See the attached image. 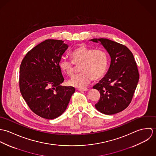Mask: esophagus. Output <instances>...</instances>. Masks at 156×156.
<instances>
[{"instance_id": "1", "label": "esophagus", "mask_w": 156, "mask_h": 156, "mask_svg": "<svg viewBox=\"0 0 156 156\" xmlns=\"http://www.w3.org/2000/svg\"><path fill=\"white\" fill-rule=\"evenodd\" d=\"M78 90H80V91H87L89 89L88 88H79V89H78Z\"/></svg>"}]
</instances>
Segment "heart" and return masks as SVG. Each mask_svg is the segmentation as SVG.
Returning a JSON list of instances; mask_svg holds the SVG:
<instances>
[{"mask_svg":"<svg viewBox=\"0 0 156 156\" xmlns=\"http://www.w3.org/2000/svg\"><path fill=\"white\" fill-rule=\"evenodd\" d=\"M73 60L62 58L59 61L61 69L69 76L74 74L76 65L80 66L81 74L73 77L69 85L77 88L87 87L93 79L97 80L106 74L109 66V57L103 48H94L82 45L71 52Z\"/></svg>","mask_w":156,"mask_h":156,"instance_id":"obj_1","label":"heart"}]
</instances>
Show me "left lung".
<instances>
[{
  "mask_svg": "<svg viewBox=\"0 0 156 156\" xmlns=\"http://www.w3.org/2000/svg\"><path fill=\"white\" fill-rule=\"evenodd\" d=\"M109 53L111 62L106 76L93 87L100 91V97L95 105L98 111L113 115L122 111L131 103L139 74L132 51L124 45L106 38H94Z\"/></svg>",
  "mask_w": 156,
  "mask_h": 156,
  "instance_id": "8db88e82",
  "label": "left lung"
}]
</instances>
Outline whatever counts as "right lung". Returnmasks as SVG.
Wrapping results in <instances>:
<instances>
[{
  "mask_svg": "<svg viewBox=\"0 0 156 156\" xmlns=\"http://www.w3.org/2000/svg\"><path fill=\"white\" fill-rule=\"evenodd\" d=\"M68 47L62 40H46L29 51L20 65L23 98L32 111L45 119L61 115L75 92L73 87L60 85L64 79L59 64Z\"/></svg>",
  "mask_w": 156,
  "mask_h": 156,
  "instance_id": "obj_1",
  "label": "right lung"
}]
</instances>
